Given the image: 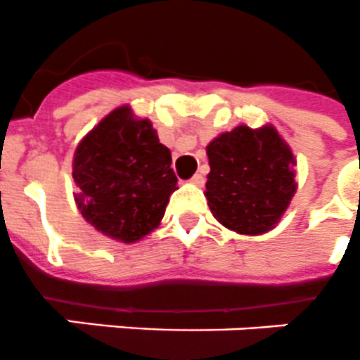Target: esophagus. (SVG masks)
<instances>
[{
	"label": "esophagus",
	"mask_w": 360,
	"mask_h": 360,
	"mask_svg": "<svg viewBox=\"0 0 360 360\" xmlns=\"http://www.w3.org/2000/svg\"><path fill=\"white\" fill-rule=\"evenodd\" d=\"M190 183H192V185H195V186H203V183H205V177H203L201 174H195L194 177L190 179Z\"/></svg>",
	"instance_id": "obj_1"
}]
</instances>
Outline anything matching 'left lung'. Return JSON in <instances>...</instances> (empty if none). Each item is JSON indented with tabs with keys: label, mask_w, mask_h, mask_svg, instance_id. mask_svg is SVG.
I'll return each mask as SVG.
<instances>
[{
	"label": "left lung",
	"mask_w": 360,
	"mask_h": 360,
	"mask_svg": "<svg viewBox=\"0 0 360 360\" xmlns=\"http://www.w3.org/2000/svg\"><path fill=\"white\" fill-rule=\"evenodd\" d=\"M205 198L216 220L238 235H264L296 194V157L274 125H238L207 146Z\"/></svg>",
	"instance_id": "obj_1"
}]
</instances>
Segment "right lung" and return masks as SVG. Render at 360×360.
<instances>
[{
	"label": "right lung",
	"instance_id": "1",
	"mask_svg": "<svg viewBox=\"0 0 360 360\" xmlns=\"http://www.w3.org/2000/svg\"><path fill=\"white\" fill-rule=\"evenodd\" d=\"M172 153L131 105L110 110L75 148L74 200L90 226L133 244L157 229L177 190Z\"/></svg>",
	"mask_w": 360,
	"mask_h": 360
}]
</instances>
